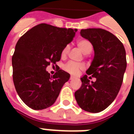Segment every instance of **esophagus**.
<instances>
[{
    "instance_id": "obj_1",
    "label": "esophagus",
    "mask_w": 134,
    "mask_h": 134,
    "mask_svg": "<svg viewBox=\"0 0 134 134\" xmlns=\"http://www.w3.org/2000/svg\"><path fill=\"white\" fill-rule=\"evenodd\" d=\"M70 80H74V79H75V77H74V76H70V79H69Z\"/></svg>"
}]
</instances>
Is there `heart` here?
<instances>
[{"mask_svg": "<svg viewBox=\"0 0 134 134\" xmlns=\"http://www.w3.org/2000/svg\"><path fill=\"white\" fill-rule=\"evenodd\" d=\"M76 45L80 50L81 51V52L85 55L90 54L93 49V45L91 42L87 39H80L76 42ZM69 46L66 45L61 52V57L65 58L67 56V53H69ZM64 69L69 73L76 75L81 70H83L84 69V65L83 64H79V63H75L74 62H69L65 65Z\"/></svg>", "mask_w": 134, "mask_h": 134, "instance_id": "heart-1", "label": "heart"}]
</instances>
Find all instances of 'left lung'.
<instances>
[{"label":"left lung","mask_w":134,"mask_h":134,"mask_svg":"<svg viewBox=\"0 0 134 134\" xmlns=\"http://www.w3.org/2000/svg\"><path fill=\"white\" fill-rule=\"evenodd\" d=\"M81 35L93 45L94 56L86 73L96 81L90 82L83 76L74 96L83 110L99 113L111 104L120 91L127 67L126 51L117 37L102 28L83 29Z\"/></svg>","instance_id":"8db88e82"}]
</instances>
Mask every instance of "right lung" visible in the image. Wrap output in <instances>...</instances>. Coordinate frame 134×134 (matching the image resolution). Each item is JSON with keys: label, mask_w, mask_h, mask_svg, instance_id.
I'll use <instances>...</instances> for the list:
<instances>
[{"label": "right lung", "mask_w": 134, "mask_h": 134, "mask_svg": "<svg viewBox=\"0 0 134 134\" xmlns=\"http://www.w3.org/2000/svg\"><path fill=\"white\" fill-rule=\"evenodd\" d=\"M76 31L41 24L18 40L12 58V77L16 92L28 107L42 110L55 103L70 76L60 68L51 76L46 68L60 61L63 48Z\"/></svg>", "instance_id": "right-lung-1"}]
</instances>
